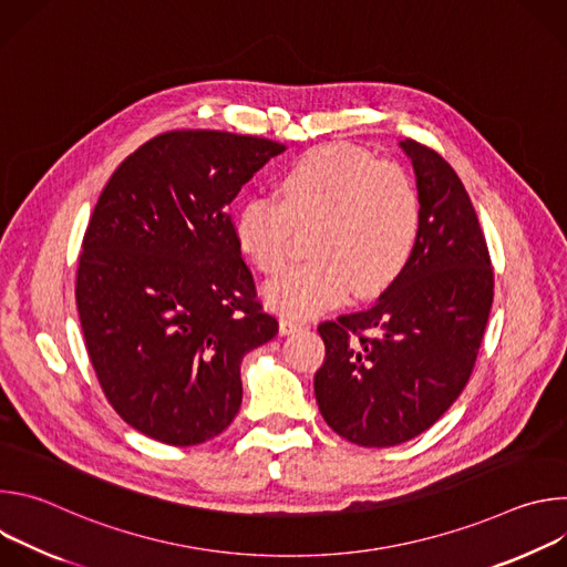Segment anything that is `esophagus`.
<instances>
[{"label": "esophagus", "instance_id": "esophagus-1", "mask_svg": "<svg viewBox=\"0 0 567 567\" xmlns=\"http://www.w3.org/2000/svg\"><path fill=\"white\" fill-rule=\"evenodd\" d=\"M302 328H305L302 320H296V318H289V316L280 318V332L282 334H293V332H300Z\"/></svg>", "mask_w": 567, "mask_h": 567}]
</instances>
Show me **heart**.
<instances>
[{
    "label": "heart",
    "instance_id": "obj_1",
    "mask_svg": "<svg viewBox=\"0 0 567 567\" xmlns=\"http://www.w3.org/2000/svg\"><path fill=\"white\" fill-rule=\"evenodd\" d=\"M278 197L251 195L235 217L237 245L262 274H278L298 230H309L311 260L267 285V302L307 318L350 296L390 287L420 245L424 206L415 179L365 150L328 143L282 171Z\"/></svg>",
    "mask_w": 567,
    "mask_h": 567
}]
</instances>
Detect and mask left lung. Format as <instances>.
Returning a JSON list of instances; mask_svg holds the SVG:
<instances>
[{"instance_id": "8db88e82", "label": "left lung", "mask_w": 567, "mask_h": 567, "mask_svg": "<svg viewBox=\"0 0 567 567\" xmlns=\"http://www.w3.org/2000/svg\"><path fill=\"white\" fill-rule=\"evenodd\" d=\"M424 206L411 265L379 300L318 326L326 361L318 411L352 444L396 446L429 431L464 390L494 302V269L475 208L431 147L399 143Z\"/></svg>"}]
</instances>
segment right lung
Here are the masks:
<instances>
[{"label":"right lung","mask_w":567,"mask_h":567,"mask_svg":"<svg viewBox=\"0 0 567 567\" xmlns=\"http://www.w3.org/2000/svg\"><path fill=\"white\" fill-rule=\"evenodd\" d=\"M282 143L175 130L132 152L92 213L75 274L85 346L112 409L171 446L219 435L239 363L278 334L226 206Z\"/></svg>","instance_id":"right-lung-1"}]
</instances>
